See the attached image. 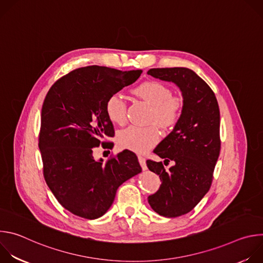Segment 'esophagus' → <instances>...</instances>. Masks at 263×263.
<instances>
[{"label":"esophagus","mask_w":263,"mask_h":263,"mask_svg":"<svg viewBox=\"0 0 263 263\" xmlns=\"http://www.w3.org/2000/svg\"><path fill=\"white\" fill-rule=\"evenodd\" d=\"M138 161H139V163H140V165H141L142 170H143V171H145V170H146V164H145V158H144L143 156H138Z\"/></svg>","instance_id":"esophagus-1"}]
</instances>
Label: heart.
<instances>
[{
  "label": "heart",
  "mask_w": 263,
  "mask_h": 263,
  "mask_svg": "<svg viewBox=\"0 0 263 263\" xmlns=\"http://www.w3.org/2000/svg\"><path fill=\"white\" fill-rule=\"evenodd\" d=\"M133 92L152 106V122L163 129L177 124L181 116L182 101L172 97V91L166 85L158 81H145L134 88ZM105 110L111 122L120 125L126 122L127 106L120 95H112L107 99ZM159 137V131L154 126H130L119 134V143L124 148L144 153L158 142Z\"/></svg>",
  "instance_id": "obj_1"
}]
</instances>
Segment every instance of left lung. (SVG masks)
I'll use <instances>...</instances> for the list:
<instances>
[{
  "label": "left lung",
  "instance_id": "obj_1",
  "mask_svg": "<svg viewBox=\"0 0 263 263\" xmlns=\"http://www.w3.org/2000/svg\"><path fill=\"white\" fill-rule=\"evenodd\" d=\"M147 74L176 84L183 98L181 116L154 153L175 164L165 171L161 161L147 160L161 180L147 202L159 215L177 217L192 211L208 193L219 156V108L214 92L187 67L151 68ZM165 164V163H164Z\"/></svg>",
  "mask_w": 263,
  "mask_h": 263
}]
</instances>
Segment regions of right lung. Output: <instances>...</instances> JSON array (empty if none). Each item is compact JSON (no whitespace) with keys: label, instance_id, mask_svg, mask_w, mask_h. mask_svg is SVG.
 I'll return each mask as SVG.
<instances>
[{"label":"right lung","instance_id":"right-lung-1","mask_svg":"<svg viewBox=\"0 0 263 263\" xmlns=\"http://www.w3.org/2000/svg\"><path fill=\"white\" fill-rule=\"evenodd\" d=\"M141 69L122 71L91 65L77 68L54 83L42 109L40 149L44 176L57 201L87 219L104 215L125 181L141 172L136 155L124 149L107 162L93 149L115 135L107 99L134 83Z\"/></svg>","mask_w":263,"mask_h":263}]
</instances>
